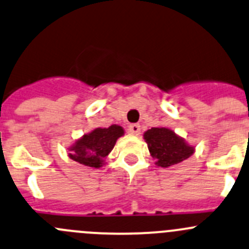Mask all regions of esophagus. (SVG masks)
Segmentation results:
<instances>
[{
    "label": "esophagus",
    "mask_w": 249,
    "mask_h": 249,
    "mask_svg": "<svg viewBox=\"0 0 249 249\" xmlns=\"http://www.w3.org/2000/svg\"><path fill=\"white\" fill-rule=\"evenodd\" d=\"M141 131V126L139 124H131L129 125V132L132 135H139Z\"/></svg>",
    "instance_id": "1"
}]
</instances>
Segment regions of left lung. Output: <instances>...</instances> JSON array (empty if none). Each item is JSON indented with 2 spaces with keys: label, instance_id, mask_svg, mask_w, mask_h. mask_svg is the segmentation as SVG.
Returning <instances> with one entry per match:
<instances>
[{
  "label": "left lung",
  "instance_id": "8db88e82",
  "mask_svg": "<svg viewBox=\"0 0 249 249\" xmlns=\"http://www.w3.org/2000/svg\"><path fill=\"white\" fill-rule=\"evenodd\" d=\"M148 149L157 165L161 168L175 165L194 154L195 148L186 143L173 130L166 127H152L143 135Z\"/></svg>",
  "mask_w": 249,
  "mask_h": 249
}]
</instances>
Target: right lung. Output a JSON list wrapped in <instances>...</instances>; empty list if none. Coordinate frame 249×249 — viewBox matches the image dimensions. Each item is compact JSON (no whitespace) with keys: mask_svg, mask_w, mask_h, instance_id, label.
Here are the masks:
<instances>
[{"mask_svg":"<svg viewBox=\"0 0 249 249\" xmlns=\"http://www.w3.org/2000/svg\"><path fill=\"white\" fill-rule=\"evenodd\" d=\"M123 134L124 130L119 125H110L105 129L97 127L90 134L84 135L71 147L69 157L83 165L100 168L103 159L114 147L118 137L123 136Z\"/></svg>","mask_w":249,"mask_h":249,"instance_id":"obj_1","label":"right lung"}]
</instances>
